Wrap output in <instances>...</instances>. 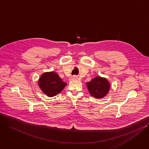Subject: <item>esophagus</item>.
I'll list each match as a JSON object with an SVG mask.
<instances>
[{
    "mask_svg": "<svg viewBox=\"0 0 149 149\" xmlns=\"http://www.w3.org/2000/svg\"><path fill=\"white\" fill-rule=\"evenodd\" d=\"M77 79V77L76 76H72L70 78V81H73V80H76Z\"/></svg>",
    "mask_w": 149,
    "mask_h": 149,
    "instance_id": "esophagus-1",
    "label": "esophagus"
}]
</instances>
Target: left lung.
Instances as JSON below:
<instances>
[{
    "mask_svg": "<svg viewBox=\"0 0 149 149\" xmlns=\"http://www.w3.org/2000/svg\"><path fill=\"white\" fill-rule=\"evenodd\" d=\"M86 86L92 96L102 98L105 96L110 89V84L106 78L97 76L87 82Z\"/></svg>",
    "mask_w": 149,
    "mask_h": 149,
    "instance_id": "left-lung-1",
    "label": "left lung"
}]
</instances>
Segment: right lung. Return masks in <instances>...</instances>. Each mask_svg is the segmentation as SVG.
<instances>
[{
    "mask_svg": "<svg viewBox=\"0 0 149 149\" xmlns=\"http://www.w3.org/2000/svg\"><path fill=\"white\" fill-rule=\"evenodd\" d=\"M38 85L47 96L53 97L61 92L67 84L62 80L57 73L51 72L44 73L41 76Z\"/></svg>",
    "mask_w": 149,
    "mask_h": 149,
    "instance_id": "right-lung-1",
    "label": "right lung"
}]
</instances>
